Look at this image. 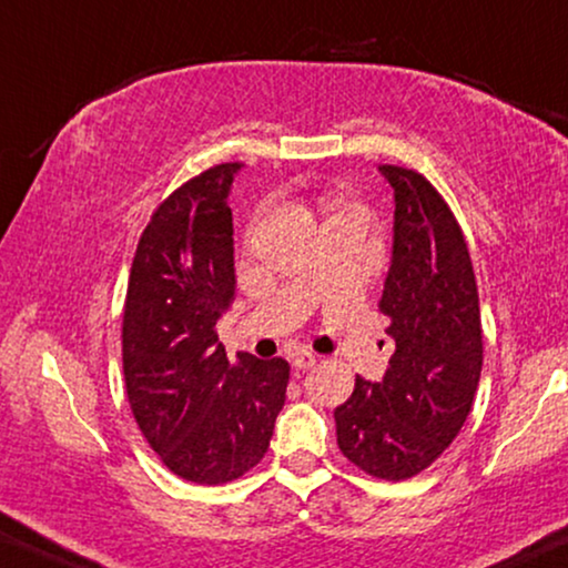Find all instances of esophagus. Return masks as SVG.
Listing matches in <instances>:
<instances>
[{
    "mask_svg": "<svg viewBox=\"0 0 568 568\" xmlns=\"http://www.w3.org/2000/svg\"><path fill=\"white\" fill-rule=\"evenodd\" d=\"M321 357L318 354H311V352H301V354H295L293 357V367L295 369H311L313 365H316Z\"/></svg>",
    "mask_w": 568,
    "mask_h": 568,
    "instance_id": "obj_1",
    "label": "esophagus"
}]
</instances>
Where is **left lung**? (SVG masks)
<instances>
[{
	"mask_svg": "<svg viewBox=\"0 0 568 568\" xmlns=\"http://www.w3.org/2000/svg\"><path fill=\"white\" fill-rule=\"evenodd\" d=\"M393 189V257L379 298L395 342L379 383L357 377L334 410L342 454L400 481L430 467L467 420L481 375L479 295L467 242L426 178L383 165Z\"/></svg>",
	"mask_w": 568,
	"mask_h": 568,
	"instance_id": "1",
	"label": "left lung"
}]
</instances>
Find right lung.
Here are the masks:
<instances>
[{
	"mask_svg": "<svg viewBox=\"0 0 568 568\" xmlns=\"http://www.w3.org/2000/svg\"><path fill=\"white\" fill-rule=\"evenodd\" d=\"M242 163L209 168L160 203L126 285L122 362L134 420L168 469L224 485L265 456L291 365L240 352L216 324L236 291L230 193Z\"/></svg>",
	"mask_w": 568,
	"mask_h": 568,
	"instance_id": "right-lung-1",
	"label": "right lung"
}]
</instances>
